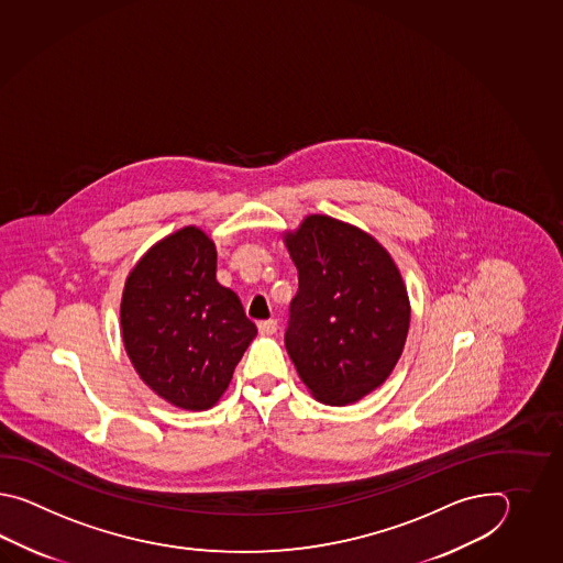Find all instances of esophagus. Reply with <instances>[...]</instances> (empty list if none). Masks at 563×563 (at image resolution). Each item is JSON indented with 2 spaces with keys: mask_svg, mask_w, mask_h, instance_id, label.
Instances as JSON below:
<instances>
[{
  "mask_svg": "<svg viewBox=\"0 0 563 563\" xmlns=\"http://www.w3.org/2000/svg\"><path fill=\"white\" fill-rule=\"evenodd\" d=\"M257 328H260V332L264 335L276 334L277 322L276 320H262V322H257Z\"/></svg>",
  "mask_w": 563,
  "mask_h": 563,
  "instance_id": "obj_1",
  "label": "esophagus"
}]
</instances>
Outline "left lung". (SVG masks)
<instances>
[{
  "label": "left lung",
  "instance_id": "obj_1",
  "mask_svg": "<svg viewBox=\"0 0 563 563\" xmlns=\"http://www.w3.org/2000/svg\"><path fill=\"white\" fill-rule=\"evenodd\" d=\"M284 243L299 279L287 354L316 400L354 405L383 386L405 350L407 286L371 233L334 217H306Z\"/></svg>",
  "mask_w": 563,
  "mask_h": 563
}]
</instances>
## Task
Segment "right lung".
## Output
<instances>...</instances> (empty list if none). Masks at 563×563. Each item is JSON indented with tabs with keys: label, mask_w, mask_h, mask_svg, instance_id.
Instances as JSON below:
<instances>
[{
	"label": "right lung",
	"mask_w": 563,
	"mask_h": 563,
	"mask_svg": "<svg viewBox=\"0 0 563 563\" xmlns=\"http://www.w3.org/2000/svg\"><path fill=\"white\" fill-rule=\"evenodd\" d=\"M216 272V243L187 225L156 241L122 289L120 328L132 366L155 395L183 410L216 407L257 335L238 294Z\"/></svg>",
	"instance_id": "1"
}]
</instances>
